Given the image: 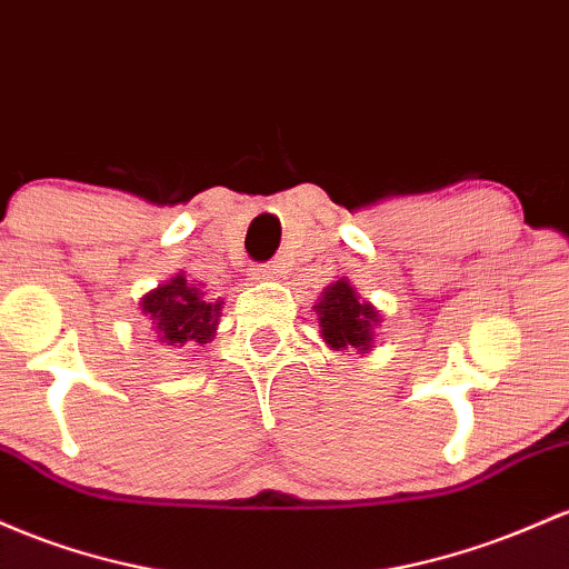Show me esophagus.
<instances>
[{"label":"esophagus","mask_w":569,"mask_h":569,"mask_svg":"<svg viewBox=\"0 0 569 569\" xmlns=\"http://www.w3.org/2000/svg\"><path fill=\"white\" fill-rule=\"evenodd\" d=\"M279 273V266H254L247 271V277L254 279V282H263V279H273Z\"/></svg>","instance_id":"1"}]
</instances>
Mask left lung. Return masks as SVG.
<instances>
[{"mask_svg":"<svg viewBox=\"0 0 569 569\" xmlns=\"http://www.w3.org/2000/svg\"><path fill=\"white\" fill-rule=\"evenodd\" d=\"M315 311L319 319V336L333 352L357 349V355H368L373 349L381 311L370 301H362L347 277L325 287L315 303Z\"/></svg>","mask_w":569,"mask_h":569,"instance_id":"obj_1","label":"left lung"}]
</instances>
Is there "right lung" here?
<instances>
[{"instance_id":"obj_1","label":"right lung","mask_w":569,"mask_h":569,"mask_svg":"<svg viewBox=\"0 0 569 569\" xmlns=\"http://www.w3.org/2000/svg\"><path fill=\"white\" fill-rule=\"evenodd\" d=\"M139 306L156 341L177 349L212 341L222 315V298H207L201 284L190 282L184 271L147 292Z\"/></svg>"}]
</instances>
